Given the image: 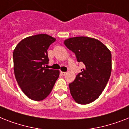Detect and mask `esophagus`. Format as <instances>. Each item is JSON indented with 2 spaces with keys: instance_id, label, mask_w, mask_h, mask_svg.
I'll list each match as a JSON object with an SVG mask.
<instances>
[{
  "instance_id": "obj_1",
  "label": "esophagus",
  "mask_w": 129,
  "mask_h": 129,
  "mask_svg": "<svg viewBox=\"0 0 129 129\" xmlns=\"http://www.w3.org/2000/svg\"><path fill=\"white\" fill-rule=\"evenodd\" d=\"M61 75H62V76H66V75L67 74V72H61Z\"/></svg>"
}]
</instances>
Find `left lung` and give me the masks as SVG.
I'll list each match as a JSON object with an SVG mask.
<instances>
[{
  "label": "left lung",
  "instance_id": "8db88e82",
  "mask_svg": "<svg viewBox=\"0 0 129 129\" xmlns=\"http://www.w3.org/2000/svg\"><path fill=\"white\" fill-rule=\"evenodd\" d=\"M64 43L74 53L78 62L85 65L75 80L69 84L71 95L78 104H89L99 97L110 78V51L102 42L88 37L70 38Z\"/></svg>",
  "mask_w": 129,
  "mask_h": 129
}]
</instances>
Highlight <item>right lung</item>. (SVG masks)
<instances>
[{"instance_id":"right-lung-1","label":"right lung","mask_w":129,"mask_h":129,"mask_svg":"<svg viewBox=\"0 0 129 129\" xmlns=\"http://www.w3.org/2000/svg\"><path fill=\"white\" fill-rule=\"evenodd\" d=\"M55 39L47 34L27 37L13 51L15 76L24 94L33 100L45 98L51 92L59 71L48 69L47 49Z\"/></svg>"}]
</instances>
